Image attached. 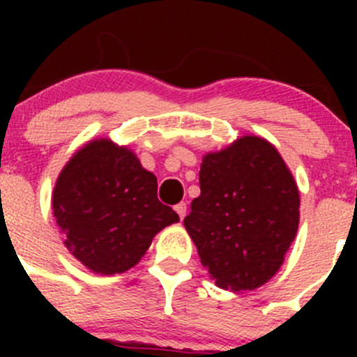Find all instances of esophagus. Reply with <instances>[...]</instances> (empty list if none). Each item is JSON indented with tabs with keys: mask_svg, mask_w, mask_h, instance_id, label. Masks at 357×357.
Masks as SVG:
<instances>
[{
	"mask_svg": "<svg viewBox=\"0 0 357 357\" xmlns=\"http://www.w3.org/2000/svg\"><path fill=\"white\" fill-rule=\"evenodd\" d=\"M174 211L178 212L179 219H181V221H183V219H185V215H186V204H178L174 207Z\"/></svg>",
	"mask_w": 357,
	"mask_h": 357,
	"instance_id": "1",
	"label": "esophagus"
}]
</instances>
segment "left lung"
I'll return each mask as SVG.
<instances>
[{
	"mask_svg": "<svg viewBox=\"0 0 357 357\" xmlns=\"http://www.w3.org/2000/svg\"><path fill=\"white\" fill-rule=\"evenodd\" d=\"M297 183L275 145L242 136L200 165V197L185 228L221 289L255 290L285 261L298 228Z\"/></svg>",
	"mask_w": 357,
	"mask_h": 357,
	"instance_id": "left-lung-1",
	"label": "left lung"
}]
</instances>
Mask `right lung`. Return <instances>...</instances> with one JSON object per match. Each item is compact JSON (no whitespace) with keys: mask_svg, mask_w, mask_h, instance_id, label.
Wrapping results in <instances>:
<instances>
[{"mask_svg":"<svg viewBox=\"0 0 357 357\" xmlns=\"http://www.w3.org/2000/svg\"><path fill=\"white\" fill-rule=\"evenodd\" d=\"M63 243L98 275L142 261L153 236L179 215L157 199V178L128 146L96 138L63 165L52 197Z\"/></svg>","mask_w":357,"mask_h":357,"instance_id":"right-lung-1","label":"right lung"}]
</instances>
